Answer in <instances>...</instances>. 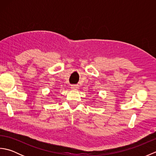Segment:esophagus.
Listing matches in <instances>:
<instances>
[{"label": "esophagus", "instance_id": "34e87169", "mask_svg": "<svg viewBox=\"0 0 156 156\" xmlns=\"http://www.w3.org/2000/svg\"><path fill=\"white\" fill-rule=\"evenodd\" d=\"M78 88V85H72L71 86V89L72 90H76V89Z\"/></svg>", "mask_w": 156, "mask_h": 156}]
</instances>
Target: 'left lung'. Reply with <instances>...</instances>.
Returning <instances> with one entry per match:
<instances>
[{"mask_svg": "<svg viewBox=\"0 0 156 156\" xmlns=\"http://www.w3.org/2000/svg\"><path fill=\"white\" fill-rule=\"evenodd\" d=\"M93 102H94V101H93Z\"/></svg>", "mask_w": 156, "mask_h": 156, "instance_id": "obj_1", "label": "left lung"}]
</instances>
